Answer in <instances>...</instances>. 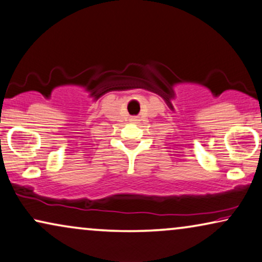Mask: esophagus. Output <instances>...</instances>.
<instances>
[{
	"instance_id": "1",
	"label": "esophagus",
	"mask_w": 262,
	"mask_h": 262,
	"mask_svg": "<svg viewBox=\"0 0 262 262\" xmlns=\"http://www.w3.org/2000/svg\"><path fill=\"white\" fill-rule=\"evenodd\" d=\"M130 121H132V122H137V121H138V118H137V117H132V118H130Z\"/></svg>"
}]
</instances>
